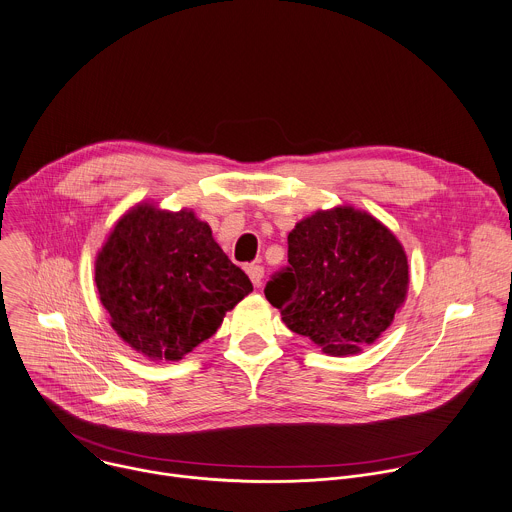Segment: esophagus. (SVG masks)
I'll return each mask as SVG.
<instances>
[{
  "instance_id": "esophagus-1",
  "label": "esophagus",
  "mask_w": 512,
  "mask_h": 512,
  "mask_svg": "<svg viewBox=\"0 0 512 512\" xmlns=\"http://www.w3.org/2000/svg\"><path fill=\"white\" fill-rule=\"evenodd\" d=\"M247 275H249V279L253 281L255 287H261L263 275H265V267L259 265V263H251V265H247Z\"/></svg>"
}]
</instances>
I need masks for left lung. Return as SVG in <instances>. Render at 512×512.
Listing matches in <instances>:
<instances>
[{"label":"left lung","instance_id":"8db88e82","mask_svg":"<svg viewBox=\"0 0 512 512\" xmlns=\"http://www.w3.org/2000/svg\"><path fill=\"white\" fill-rule=\"evenodd\" d=\"M289 267L265 287L283 323L329 356H354L392 325L410 271L398 237L350 205L315 211L287 237Z\"/></svg>","mask_w":512,"mask_h":512}]
</instances>
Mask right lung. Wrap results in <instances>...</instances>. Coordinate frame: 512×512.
<instances>
[{"label": "right lung", "instance_id": "add662e5", "mask_svg": "<svg viewBox=\"0 0 512 512\" xmlns=\"http://www.w3.org/2000/svg\"><path fill=\"white\" fill-rule=\"evenodd\" d=\"M94 281L112 329L152 362L183 360L253 291L205 221L150 201L116 221L96 253Z\"/></svg>", "mask_w": 512, "mask_h": 512}]
</instances>
